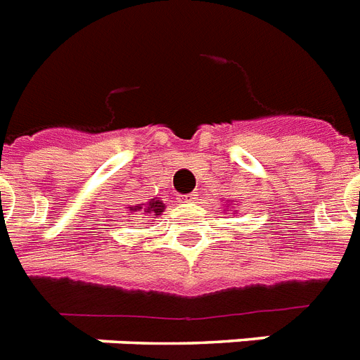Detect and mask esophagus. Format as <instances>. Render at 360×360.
<instances>
[{
  "label": "esophagus",
  "instance_id": "obj_1",
  "mask_svg": "<svg viewBox=\"0 0 360 360\" xmlns=\"http://www.w3.org/2000/svg\"><path fill=\"white\" fill-rule=\"evenodd\" d=\"M184 200V202H191V200H195V198H197V195L195 193H188V195H182V197H180Z\"/></svg>",
  "mask_w": 360,
  "mask_h": 360
}]
</instances>
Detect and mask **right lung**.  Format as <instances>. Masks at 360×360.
Listing matches in <instances>:
<instances>
[{"label": "right lung", "mask_w": 360, "mask_h": 360, "mask_svg": "<svg viewBox=\"0 0 360 360\" xmlns=\"http://www.w3.org/2000/svg\"><path fill=\"white\" fill-rule=\"evenodd\" d=\"M145 212V214L150 215H162V212L165 210V204L162 200H158V198H150V202L146 204H137V206H130V214L131 212Z\"/></svg>", "instance_id": "1"}]
</instances>
